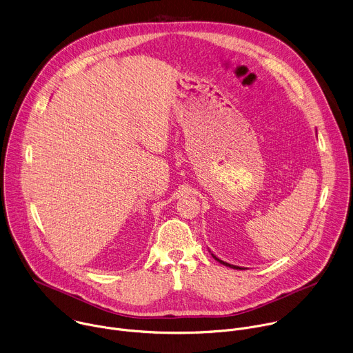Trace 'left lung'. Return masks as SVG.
<instances>
[{"instance_id":"left-lung-1","label":"left lung","mask_w":353,"mask_h":353,"mask_svg":"<svg viewBox=\"0 0 353 353\" xmlns=\"http://www.w3.org/2000/svg\"><path fill=\"white\" fill-rule=\"evenodd\" d=\"M213 257L217 260V261H220L221 264H224V265H227V267H231V268H236V270H242V267H238V265H232V264H230V263H225V261H223V260H220V259H217L214 254H213Z\"/></svg>"}]
</instances>
